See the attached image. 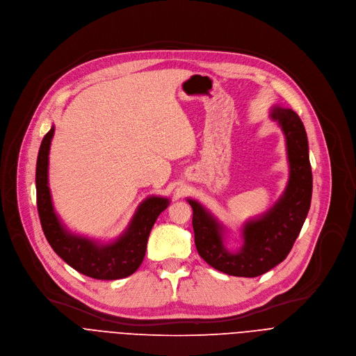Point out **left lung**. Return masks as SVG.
<instances>
[{"mask_svg":"<svg viewBox=\"0 0 356 356\" xmlns=\"http://www.w3.org/2000/svg\"><path fill=\"white\" fill-rule=\"evenodd\" d=\"M272 117L286 136L291 179L285 195L268 215L246 225L239 252L230 253L225 249L216 220L197 202L188 200L193 209L192 223L199 254L211 268L232 276L254 277L283 262L311 207L312 169L303 123L291 108H276Z\"/></svg>","mask_w":356,"mask_h":356,"instance_id":"1","label":"left lung"}]
</instances>
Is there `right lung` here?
I'll return each instance as SVG.
<instances>
[{"mask_svg":"<svg viewBox=\"0 0 356 356\" xmlns=\"http://www.w3.org/2000/svg\"><path fill=\"white\" fill-rule=\"evenodd\" d=\"M53 134L54 127L44 136L35 169L37 209L45 239L65 264L88 277L113 280L130 276L143 262L150 230L160 213L168 207V199L150 197L141 203L127 232L111 245H97L67 233L53 210L47 180Z\"/></svg>","mask_w":356,"mask_h":356,"instance_id":"1","label":"right lung"}]
</instances>
